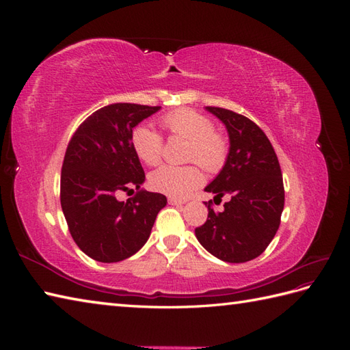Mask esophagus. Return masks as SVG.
I'll return each instance as SVG.
<instances>
[{
    "label": "esophagus",
    "mask_w": 350,
    "mask_h": 350,
    "mask_svg": "<svg viewBox=\"0 0 350 350\" xmlns=\"http://www.w3.org/2000/svg\"><path fill=\"white\" fill-rule=\"evenodd\" d=\"M169 204H172V206H183V204H185V200H179V198L171 197V198H169Z\"/></svg>",
    "instance_id": "obj_1"
}]
</instances>
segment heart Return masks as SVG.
<instances>
[{
	"label": "heart",
	"instance_id": "heart-1",
	"mask_svg": "<svg viewBox=\"0 0 350 350\" xmlns=\"http://www.w3.org/2000/svg\"><path fill=\"white\" fill-rule=\"evenodd\" d=\"M165 129L189 142L188 161L198 163L207 172H217L228 157V143L215 133V124L207 116L191 109H178L162 120ZM133 147L142 161L156 165L161 161L163 139L149 126H139L133 133ZM203 184V175L196 166L163 165L150 174V185L169 197L183 198Z\"/></svg>",
	"mask_w": 350,
	"mask_h": 350
}]
</instances>
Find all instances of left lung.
Returning a JSON list of instances; mask_svg holds the SVG:
<instances>
[{"instance_id":"1","label":"left lung","mask_w":350,"mask_h":350,"mask_svg":"<svg viewBox=\"0 0 350 350\" xmlns=\"http://www.w3.org/2000/svg\"><path fill=\"white\" fill-rule=\"evenodd\" d=\"M226 126L229 152L224 167L204 191L230 200L224 210L206 207V224L196 237L211 256L226 262L257 258L269 247L280 225L284 206L283 178L278 156L257 124L234 111L206 107ZM216 203V201H215Z\"/></svg>"}]
</instances>
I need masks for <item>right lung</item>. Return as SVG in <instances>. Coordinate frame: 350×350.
Returning <instances> with one entry per match:
<instances>
[{"label": "right lung", "mask_w": 350, "mask_h": 350, "mask_svg": "<svg viewBox=\"0 0 350 350\" xmlns=\"http://www.w3.org/2000/svg\"><path fill=\"white\" fill-rule=\"evenodd\" d=\"M161 107L112 103L93 112L74 133L61 169V207L77 247L100 262H118L150 237L163 194L140 188L146 175L133 147V130ZM133 187L127 203L116 198Z\"/></svg>", "instance_id": "obj_1"}]
</instances>
